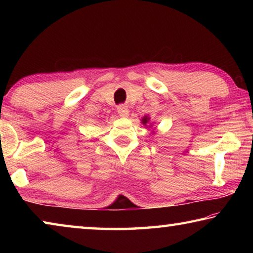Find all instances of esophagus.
<instances>
[{"label":"esophagus","instance_id":"34e87169","mask_svg":"<svg viewBox=\"0 0 253 253\" xmlns=\"http://www.w3.org/2000/svg\"><path fill=\"white\" fill-rule=\"evenodd\" d=\"M117 111L122 117H127L128 114H129V110H128V107L126 105H119L117 107Z\"/></svg>","mask_w":253,"mask_h":253}]
</instances>
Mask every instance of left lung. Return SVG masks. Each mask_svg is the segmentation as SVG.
<instances>
[{
    "label": "left lung",
    "mask_w": 253,
    "mask_h": 253,
    "mask_svg": "<svg viewBox=\"0 0 253 253\" xmlns=\"http://www.w3.org/2000/svg\"><path fill=\"white\" fill-rule=\"evenodd\" d=\"M148 121H149V118L146 116V117H144L143 119H142V122H143V124H145V125H146V124L148 123Z\"/></svg>",
    "instance_id": "left-lung-1"
}]
</instances>
